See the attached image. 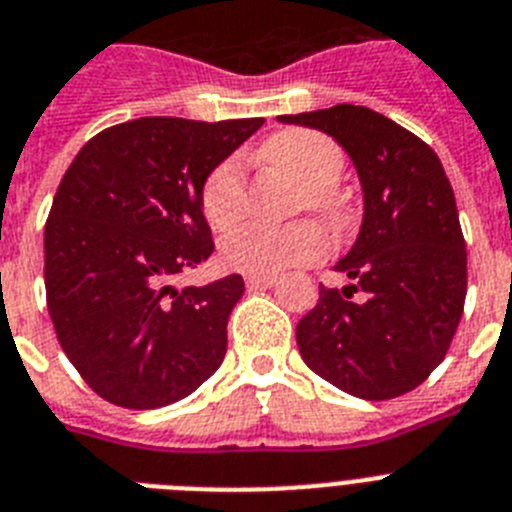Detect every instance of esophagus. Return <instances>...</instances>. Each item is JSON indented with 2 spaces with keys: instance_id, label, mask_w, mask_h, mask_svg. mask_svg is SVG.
Here are the masks:
<instances>
[{
  "instance_id": "obj_1",
  "label": "esophagus",
  "mask_w": 512,
  "mask_h": 512,
  "mask_svg": "<svg viewBox=\"0 0 512 512\" xmlns=\"http://www.w3.org/2000/svg\"><path fill=\"white\" fill-rule=\"evenodd\" d=\"M276 283V276H247L249 289H270V286H276Z\"/></svg>"
}]
</instances>
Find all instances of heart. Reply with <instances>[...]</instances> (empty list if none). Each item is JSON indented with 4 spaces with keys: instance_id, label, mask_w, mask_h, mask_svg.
<instances>
[{
    "instance_id": "b5f03b06",
    "label": "heart",
    "mask_w": 512,
    "mask_h": 512,
    "mask_svg": "<svg viewBox=\"0 0 512 512\" xmlns=\"http://www.w3.org/2000/svg\"><path fill=\"white\" fill-rule=\"evenodd\" d=\"M260 158L304 187V203L330 221H341L343 205L328 190L343 171V150L315 130H283L268 137ZM244 210V174L236 158L223 161L203 187V213L213 229H229ZM223 260L249 276H276L325 257L328 242L312 223L270 229L247 223L223 242Z\"/></svg>"
}]
</instances>
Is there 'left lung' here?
<instances>
[{
	"mask_svg": "<svg viewBox=\"0 0 512 512\" xmlns=\"http://www.w3.org/2000/svg\"><path fill=\"white\" fill-rule=\"evenodd\" d=\"M349 153L364 213L356 242L336 263L351 278L320 286L296 325L299 354L315 375L364 401L422 385L445 359L466 302V242L455 195L427 143L367 106L283 114ZM362 290L364 300H351Z\"/></svg>",
	"mask_w": 512,
	"mask_h": 512,
	"instance_id": "1",
	"label": "left lung"
}]
</instances>
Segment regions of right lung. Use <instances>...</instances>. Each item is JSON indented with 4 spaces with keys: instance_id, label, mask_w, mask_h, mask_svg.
Returning <instances> with one entry per match:
<instances>
[{
    "instance_id": "right-lung-1",
    "label": "right lung",
    "mask_w": 512,
    "mask_h": 512,
    "mask_svg": "<svg viewBox=\"0 0 512 512\" xmlns=\"http://www.w3.org/2000/svg\"><path fill=\"white\" fill-rule=\"evenodd\" d=\"M265 119L143 117L83 145L44 231L49 315L72 367L124 409L182 401L226 356L242 276L174 289L213 255L208 176Z\"/></svg>"
}]
</instances>
